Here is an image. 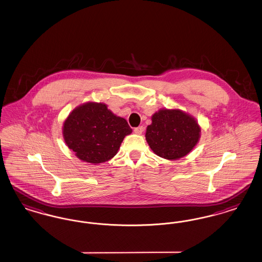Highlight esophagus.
Segmentation results:
<instances>
[{
	"label": "esophagus",
	"mask_w": 262,
	"mask_h": 262,
	"mask_svg": "<svg viewBox=\"0 0 262 262\" xmlns=\"http://www.w3.org/2000/svg\"><path fill=\"white\" fill-rule=\"evenodd\" d=\"M143 130H144L143 126H137V127H136V128L134 129L135 134H137V135H141V134L143 133Z\"/></svg>",
	"instance_id": "34e87169"
}]
</instances>
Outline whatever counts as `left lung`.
<instances>
[{"mask_svg":"<svg viewBox=\"0 0 262 262\" xmlns=\"http://www.w3.org/2000/svg\"><path fill=\"white\" fill-rule=\"evenodd\" d=\"M151 121L145 138L151 150L164 159L183 158L200 141L201 127L196 119L180 109H160Z\"/></svg>","mask_w":262,"mask_h":262,"instance_id":"8db88e82","label":"left lung"}]
</instances>
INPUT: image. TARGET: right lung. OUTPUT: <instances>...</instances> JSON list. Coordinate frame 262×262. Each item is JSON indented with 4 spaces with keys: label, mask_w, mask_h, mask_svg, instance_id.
<instances>
[{
    "label": "right lung",
    "mask_w": 262,
    "mask_h": 262,
    "mask_svg": "<svg viewBox=\"0 0 262 262\" xmlns=\"http://www.w3.org/2000/svg\"><path fill=\"white\" fill-rule=\"evenodd\" d=\"M133 129L124 118L116 116L105 103L86 102L75 108L62 125L68 147L83 162L101 164L118 153Z\"/></svg>",
    "instance_id": "add662e5"
}]
</instances>
